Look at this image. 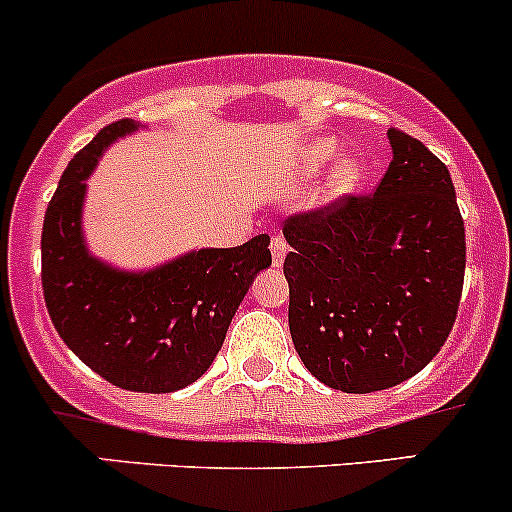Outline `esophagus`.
<instances>
[{
  "mask_svg": "<svg viewBox=\"0 0 512 512\" xmlns=\"http://www.w3.org/2000/svg\"><path fill=\"white\" fill-rule=\"evenodd\" d=\"M286 252H289V245H286L284 235H272V262H274V267L284 265Z\"/></svg>",
  "mask_w": 512,
  "mask_h": 512,
  "instance_id": "1",
  "label": "esophagus"
}]
</instances>
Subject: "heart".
<instances>
[{"label": "heart", "instance_id": "1", "mask_svg": "<svg viewBox=\"0 0 512 512\" xmlns=\"http://www.w3.org/2000/svg\"><path fill=\"white\" fill-rule=\"evenodd\" d=\"M340 155V143L335 138H313L303 145L301 150V172L308 177H316ZM364 170L362 162L355 157H345L338 167H335L333 179H330V192L333 196H347L357 192L359 182H362Z\"/></svg>", "mask_w": 512, "mask_h": 512}]
</instances>
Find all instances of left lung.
Here are the masks:
<instances>
[{
  "label": "left lung",
  "instance_id": "1",
  "mask_svg": "<svg viewBox=\"0 0 512 512\" xmlns=\"http://www.w3.org/2000/svg\"><path fill=\"white\" fill-rule=\"evenodd\" d=\"M393 160L372 196L284 221L289 330L330 389L411 379L445 345L462 299L466 243L445 162L389 128Z\"/></svg>",
  "mask_w": 512,
  "mask_h": 512
}]
</instances>
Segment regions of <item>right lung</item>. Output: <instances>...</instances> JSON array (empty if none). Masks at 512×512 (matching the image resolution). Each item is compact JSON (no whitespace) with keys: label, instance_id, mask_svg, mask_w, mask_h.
<instances>
[{"label":"right lung","instance_id":"obj_1","mask_svg":"<svg viewBox=\"0 0 512 512\" xmlns=\"http://www.w3.org/2000/svg\"><path fill=\"white\" fill-rule=\"evenodd\" d=\"M140 128L133 119L101 128L65 167L43 221V296L60 338L101 379L126 391L172 393L211 367L272 252L269 235H257L138 272L92 255L82 230L87 179L106 148Z\"/></svg>","mask_w":512,"mask_h":512}]
</instances>
